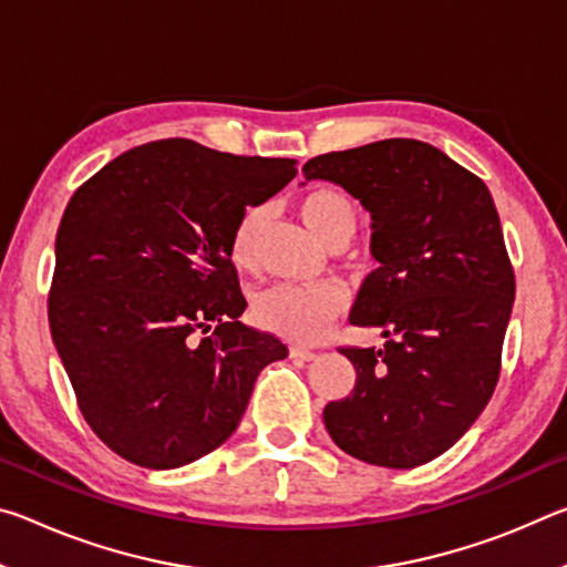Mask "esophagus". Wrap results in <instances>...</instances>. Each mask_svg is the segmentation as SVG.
Returning a JSON list of instances; mask_svg holds the SVG:
<instances>
[{"label":"esophagus","instance_id":"obj_1","mask_svg":"<svg viewBox=\"0 0 567 567\" xmlns=\"http://www.w3.org/2000/svg\"><path fill=\"white\" fill-rule=\"evenodd\" d=\"M290 358L292 360H300V362H310V360L318 358V352H312V350H307V348H290Z\"/></svg>","mask_w":567,"mask_h":567}]
</instances>
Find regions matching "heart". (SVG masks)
I'll return each mask as SVG.
<instances>
[{"label": "heart", "mask_w": 567, "mask_h": 567, "mask_svg": "<svg viewBox=\"0 0 567 567\" xmlns=\"http://www.w3.org/2000/svg\"><path fill=\"white\" fill-rule=\"evenodd\" d=\"M265 207H249L229 239V260L237 270H252L257 260V239L265 225ZM300 217L324 245L348 239L358 227V207L342 189L315 187L300 199ZM348 310V292L338 282L324 285H272L255 295L252 320L262 330L292 342L320 340L332 320Z\"/></svg>", "instance_id": "b5f03b06"}]
</instances>
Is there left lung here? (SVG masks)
<instances>
[{
    "label": "left lung",
    "instance_id": "left-lung-1",
    "mask_svg": "<svg viewBox=\"0 0 567 567\" xmlns=\"http://www.w3.org/2000/svg\"><path fill=\"white\" fill-rule=\"evenodd\" d=\"M370 213L372 270L350 322L385 344L344 348L358 380L322 417L362 463L425 465L463 437L491 400L515 302V275L491 189L445 152L382 140L307 162Z\"/></svg>",
    "mask_w": 567,
    "mask_h": 567
}]
</instances>
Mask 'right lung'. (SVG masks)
Here are the masks:
<instances>
[{"mask_svg": "<svg viewBox=\"0 0 567 567\" xmlns=\"http://www.w3.org/2000/svg\"><path fill=\"white\" fill-rule=\"evenodd\" d=\"M295 165L159 140L112 159L66 205L52 340L84 420L130 463L169 470L213 453L262 368L287 358L275 334L239 322L229 239ZM199 329L214 332L199 341Z\"/></svg>", "mask_w": 567, "mask_h": 567, "instance_id": "add662e5", "label": "right lung"}]
</instances>
